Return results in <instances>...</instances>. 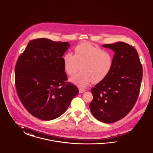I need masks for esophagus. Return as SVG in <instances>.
I'll return each mask as SVG.
<instances>
[{"mask_svg": "<svg viewBox=\"0 0 153 153\" xmlns=\"http://www.w3.org/2000/svg\"><path fill=\"white\" fill-rule=\"evenodd\" d=\"M85 91V90L82 88H79V93H83Z\"/></svg>", "mask_w": 153, "mask_h": 153, "instance_id": "1", "label": "esophagus"}]
</instances>
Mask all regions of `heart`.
Returning a JSON list of instances; mask_svg holds the SVG:
<instances>
[{
  "label": "heart",
  "mask_w": 153,
  "mask_h": 153,
  "mask_svg": "<svg viewBox=\"0 0 153 153\" xmlns=\"http://www.w3.org/2000/svg\"><path fill=\"white\" fill-rule=\"evenodd\" d=\"M65 71L69 76L71 82L80 87H85L91 82H101L109 75L114 65L111 53L90 43H82L74 49V55L68 52L63 56ZM81 67H80V66Z\"/></svg>",
  "instance_id": "1"
}]
</instances>
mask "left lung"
Here are the masks:
<instances>
[{"instance_id": "left-lung-1", "label": "left lung", "mask_w": 153, "mask_h": 153, "mask_svg": "<svg viewBox=\"0 0 153 153\" xmlns=\"http://www.w3.org/2000/svg\"><path fill=\"white\" fill-rule=\"evenodd\" d=\"M102 47L114 51V65L105 79L91 89L93 99L89 106L94 118L111 123L126 117L134 105L140 92L143 68L133 47L122 42Z\"/></svg>"}]
</instances>
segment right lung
Returning a JSON list of instances; mask_svg holds the SVG:
<instances>
[{
	"mask_svg": "<svg viewBox=\"0 0 153 153\" xmlns=\"http://www.w3.org/2000/svg\"><path fill=\"white\" fill-rule=\"evenodd\" d=\"M70 47L67 42L47 38L30 41L15 66L17 93L24 108L33 116L51 120L68 108L79 90L66 82L63 58Z\"/></svg>",
	"mask_w": 153,
	"mask_h": 153,
	"instance_id": "add662e5",
	"label": "right lung"
}]
</instances>
